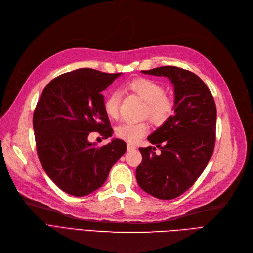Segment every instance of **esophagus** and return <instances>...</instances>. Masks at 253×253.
<instances>
[{
    "label": "esophagus",
    "instance_id": "obj_1",
    "mask_svg": "<svg viewBox=\"0 0 253 253\" xmlns=\"http://www.w3.org/2000/svg\"><path fill=\"white\" fill-rule=\"evenodd\" d=\"M134 149H136V146L134 144H131V143H128L127 144V150L128 151H132Z\"/></svg>",
    "mask_w": 253,
    "mask_h": 253
}]
</instances>
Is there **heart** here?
I'll list each match as a JSON object with an SVG mask.
<instances>
[{"instance_id":"1","label":"heart","mask_w":253,"mask_h":253,"mask_svg":"<svg viewBox=\"0 0 253 253\" xmlns=\"http://www.w3.org/2000/svg\"><path fill=\"white\" fill-rule=\"evenodd\" d=\"M127 88L135 93L146 103L145 116L152 123L163 125L172 116L174 111V101L165 94V88L161 83L148 78H136L127 83ZM121 95L117 91H111L104 100V111L111 119L119 116ZM149 131V125L146 122L132 123L125 122L117 130V135L129 143H136Z\"/></svg>"}]
</instances>
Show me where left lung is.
<instances>
[{
	"label": "left lung",
	"instance_id": "1",
	"mask_svg": "<svg viewBox=\"0 0 253 253\" xmlns=\"http://www.w3.org/2000/svg\"><path fill=\"white\" fill-rule=\"evenodd\" d=\"M167 77L174 86V115L148 141L156 147L140 148L142 163L135 176L138 186L160 200L180 197L198 180L212 156L216 107L209 88L195 73L175 66L143 70Z\"/></svg>",
	"mask_w": 253,
	"mask_h": 253
}]
</instances>
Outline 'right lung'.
<instances>
[{
    "instance_id": "right-lung-1",
    "label": "right lung",
    "mask_w": 253,
    "mask_h": 253,
    "mask_svg": "<svg viewBox=\"0 0 253 253\" xmlns=\"http://www.w3.org/2000/svg\"><path fill=\"white\" fill-rule=\"evenodd\" d=\"M120 75L80 68L50 81L40 96L32 119L38 157L64 192L84 197L100 188L127 149L119 138L102 147L88 142L90 132H113L101 92Z\"/></svg>"
}]
</instances>
